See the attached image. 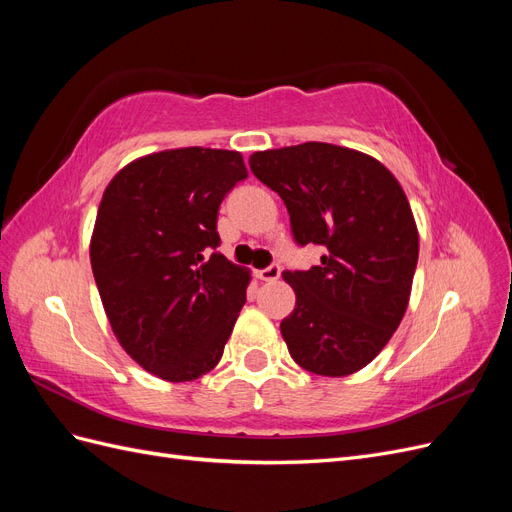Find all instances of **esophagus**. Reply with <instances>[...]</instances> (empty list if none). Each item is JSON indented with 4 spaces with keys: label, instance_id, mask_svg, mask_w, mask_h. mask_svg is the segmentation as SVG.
Here are the masks:
<instances>
[{
    "label": "esophagus",
    "instance_id": "obj_1",
    "mask_svg": "<svg viewBox=\"0 0 512 512\" xmlns=\"http://www.w3.org/2000/svg\"><path fill=\"white\" fill-rule=\"evenodd\" d=\"M280 275H282L280 265H271V267H267V269L256 271V277H258V280H262V282H275Z\"/></svg>",
    "mask_w": 512,
    "mask_h": 512
}]
</instances>
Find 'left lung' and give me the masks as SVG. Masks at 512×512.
Instances as JSON below:
<instances>
[{
	"mask_svg": "<svg viewBox=\"0 0 512 512\" xmlns=\"http://www.w3.org/2000/svg\"><path fill=\"white\" fill-rule=\"evenodd\" d=\"M252 173L282 196L292 237L324 254L284 271L297 294L280 329L294 363L318 376L363 369L389 344L410 301L418 230L389 168L329 143L256 151Z\"/></svg>",
	"mask_w": 512,
	"mask_h": 512,
	"instance_id": "8db88e82",
	"label": "left lung"
}]
</instances>
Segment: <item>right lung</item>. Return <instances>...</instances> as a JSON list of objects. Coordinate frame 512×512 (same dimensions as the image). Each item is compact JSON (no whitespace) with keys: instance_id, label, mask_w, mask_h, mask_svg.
Listing matches in <instances>:
<instances>
[{"instance_id":"right-lung-1","label":"right lung","mask_w":512,"mask_h":512,"mask_svg":"<svg viewBox=\"0 0 512 512\" xmlns=\"http://www.w3.org/2000/svg\"><path fill=\"white\" fill-rule=\"evenodd\" d=\"M247 177L239 151L166 149L106 185L91 271L121 348L149 374L190 382L220 363L245 305L247 269L220 245L218 209Z\"/></svg>"}]
</instances>
